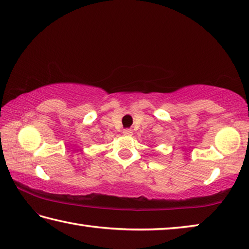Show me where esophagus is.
Masks as SVG:
<instances>
[{"label":"esophagus","mask_w":249,"mask_h":249,"mask_svg":"<svg viewBox=\"0 0 249 249\" xmlns=\"http://www.w3.org/2000/svg\"><path fill=\"white\" fill-rule=\"evenodd\" d=\"M123 134H124V135H127V136H130L131 134H133V131H131V129L126 128V129L123 130Z\"/></svg>","instance_id":"esophagus-1"}]
</instances>
